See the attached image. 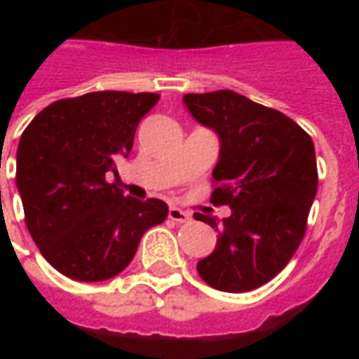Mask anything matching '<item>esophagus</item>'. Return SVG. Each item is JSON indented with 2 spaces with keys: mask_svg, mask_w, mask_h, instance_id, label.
<instances>
[{
  "mask_svg": "<svg viewBox=\"0 0 359 359\" xmlns=\"http://www.w3.org/2000/svg\"><path fill=\"white\" fill-rule=\"evenodd\" d=\"M169 219L177 221V223H187L190 221V213L179 210V208H169Z\"/></svg>",
  "mask_w": 359,
  "mask_h": 359,
  "instance_id": "1",
  "label": "esophagus"
}]
</instances>
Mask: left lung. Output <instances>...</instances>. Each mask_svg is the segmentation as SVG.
Returning <instances> with one entry per match:
<instances>
[{
	"label": "left lung",
	"mask_w": 359,
	"mask_h": 359,
	"mask_svg": "<svg viewBox=\"0 0 359 359\" xmlns=\"http://www.w3.org/2000/svg\"><path fill=\"white\" fill-rule=\"evenodd\" d=\"M182 102L219 136L211 202L233 210L223 221L194 213L219 233L198 273L217 290L248 292L285 269L304 238L317 192L313 142L285 113L233 90L184 94Z\"/></svg>",
	"instance_id": "left-lung-1"
}]
</instances>
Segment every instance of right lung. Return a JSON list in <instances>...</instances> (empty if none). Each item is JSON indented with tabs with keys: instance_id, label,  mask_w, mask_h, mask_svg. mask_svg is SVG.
<instances>
[{
	"instance_id": "obj_1",
	"label": "right lung",
	"mask_w": 359,
	"mask_h": 359,
	"mask_svg": "<svg viewBox=\"0 0 359 359\" xmlns=\"http://www.w3.org/2000/svg\"><path fill=\"white\" fill-rule=\"evenodd\" d=\"M157 100L149 92L115 90L59 100L20 136L17 188L28 233L65 277L82 283L115 277L133 262L142 234L167 217L161 200L125 198L107 182Z\"/></svg>"
}]
</instances>
